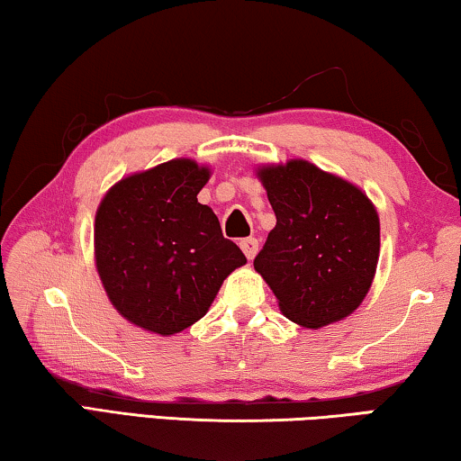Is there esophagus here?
I'll return each instance as SVG.
<instances>
[{"mask_svg": "<svg viewBox=\"0 0 461 461\" xmlns=\"http://www.w3.org/2000/svg\"><path fill=\"white\" fill-rule=\"evenodd\" d=\"M240 249H242V252L246 254V258L252 260L258 252V240L257 238H244L242 242H240Z\"/></svg>", "mask_w": 461, "mask_h": 461, "instance_id": "34e87169", "label": "esophagus"}]
</instances>
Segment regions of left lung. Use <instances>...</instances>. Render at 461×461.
<instances>
[{
  "label": "left lung",
  "mask_w": 461,
  "mask_h": 461,
  "mask_svg": "<svg viewBox=\"0 0 461 461\" xmlns=\"http://www.w3.org/2000/svg\"><path fill=\"white\" fill-rule=\"evenodd\" d=\"M275 228L254 269L281 312L319 329L360 306L379 263V215L360 188L294 159L258 169Z\"/></svg>",
  "instance_id": "1"
}]
</instances>
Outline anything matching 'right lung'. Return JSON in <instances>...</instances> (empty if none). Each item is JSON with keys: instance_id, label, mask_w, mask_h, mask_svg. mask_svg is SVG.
I'll return each mask as SVG.
<instances>
[{"instance_id": "add662e5", "label": "right lung", "mask_w": 461, "mask_h": 461, "mask_svg": "<svg viewBox=\"0 0 461 461\" xmlns=\"http://www.w3.org/2000/svg\"><path fill=\"white\" fill-rule=\"evenodd\" d=\"M209 169L174 159L123 177L95 217V258L112 304L136 327L174 335L207 314L228 275L246 263L196 194Z\"/></svg>"}]
</instances>
